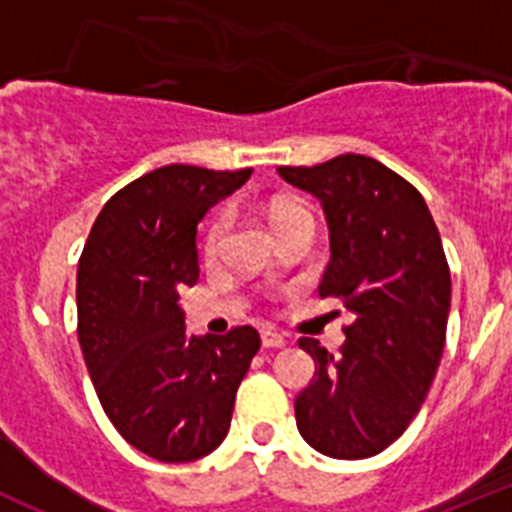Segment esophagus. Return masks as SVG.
Returning <instances> with one entry per match:
<instances>
[{"label":"esophagus","mask_w":512,"mask_h":512,"mask_svg":"<svg viewBox=\"0 0 512 512\" xmlns=\"http://www.w3.org/2000/svg\"><path fill=\"white\" fill-rule=\"evenodd\" d=\"M261 343H264V348H284V346H287L284 336H282V333H277V330H261Z\"/></svg>","instance_id":"1"}]
</instances>
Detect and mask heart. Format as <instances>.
I'll list each match as a JSON object with an SVG mask.
<instances>
[{
	"instance_id": "obj_1",
	"label": "heart",
	"mask_w": 512,
	"mask_h": 512,
	"mask_svg": "<svg viewBox=\"0 0 512 512\" xmlns=\"http://www.w3.org/2000/svg\"><path fill=\"white\" fill-rule=\"evenodd\" d=\"M305 215H310V210L295 200H274L269 205L271 225H274V230H277V233L282 228H287L289 223H295V220H300V217H305ZM225 230H228V215H225V212H217L205 230V253L207 256H217V251H220V246H223Z\"/></svg>"
}]
</instances>
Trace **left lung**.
I'll list each match as a JSON object with an SVG mask.
<instances>
[{"instance_id":"obj_1","label":"left lung","mask_w":512,"mask_h":512,"mask_svg":"<svg viewBox=\"0 0 512 512\" xmlns=\"http://www.w3.org/2000/svg\"><path fill=\"white\" fill-rule=\"evenodd\" d=\"M277 171L323 205L330 261L318 292L351 312L338 356L300 338L315 377L295 400L297 428L320 454L366 459L405 433L441 364L451 307L441 235L418 189L377 158Z\"/></svg>"}]
</instances>
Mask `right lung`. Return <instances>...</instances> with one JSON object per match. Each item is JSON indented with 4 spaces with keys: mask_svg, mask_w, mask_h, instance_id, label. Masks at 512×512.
<instances>
[{
    "mask_svg": "<svg viewBox=\"0 0 512 512\" xmlns=\"http://www.w3.org/2000/svg\"><path fill=\"white\" fill-rule=\"evenodd\" d=\"M251 171L171 164L143 174L112 194L81 251V354L107 418L151 459L182 464L223 443L261 346L251 325L189 336L179 307L200 279L197 223Z\"/></svg>",
    "mask_w": 512,
    "mask_h": 512,
    "instance_id": "right-lung-1",
    "label": "right lung"
}]
</instances>
